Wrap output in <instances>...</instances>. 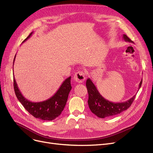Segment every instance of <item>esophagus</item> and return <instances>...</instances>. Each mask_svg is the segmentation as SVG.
Masks as SVG:
<instances>
[{"instance_id": "esophagus-1", "label": "esophagus", "mask_w": 153, "mask_h": 153, "mask_svg": "<svg viewBox=\"0 0 153 153\" xmlns=\"http://www.w3.org/2000/svg\"><path fill=\"white\" fill-rule=\"evenodd\" d=\"M74 80L78 83H82L85 79V74L84 71H78L74 75Z\"/></svg>"}]
</instances>
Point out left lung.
<instances>
[{
	"label": "left lung",
	"instance_id": "obj_1",
	"mask_svg": "<svg viewBox=\"0 0 153 153\" xmlns=\"http://www.w3.org/2000/svg\"><path fill=\"white\" fill-rule=\"evenodd\" d=\"M123 39L127 42L133 43V41L126 35H123ZM142 83V80L140 82L138 89L140 88ZM86 87L88 94H89L88 105H89V108L92 113L100 118L114 116L127 110L131 106L136 96L134 95L131 98L125 102L113 103L112 101H109L105 99L100 94L96 87L90 78H88L86 81Z\"/></svg>",
	"mask_w": 153,
	"mask_h": 153
}]
</instances>
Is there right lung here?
<instances>
[{"label": "right lung", "mask_w": 153, "mask_h": 153, "mask_svg": "<svg viewBox=\"0 0 153 153\" xmlns=\"http://www.w3.org/2000/svg\"><path fill=\"white\" fill-rule=\"evenodd\" d=\"M32 33L33 32H31L24 42L30 38ZM15 57L16 55L13 60V64ZM13 80L14 89L18 100L24 106L27 112L34 117L44 121H52L61 115L66 104L69 93L71 89V76H69L63 82L57 91L50 98L40 102H32L26 99L18 89L15 77L13 78Z\"/></svg>", "instance_id": "obj_1"}]
</instances>
